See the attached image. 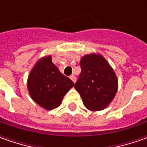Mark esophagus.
<instances>
[{"label": "esophagus", "instance_id": "obj_1", "mask_svg": "<svg viewBox=\"0 0 147 147\" xmlns=\"http://www.w3.org/2000/svg\"><path fill=\"white\" fill-rule=\"evenodd\" d=\"M70 79L74 82H76V77H75V75H74V74H73V75H71Z\"/></svg>", "mask_w": 147, "mask_h": 147}]
</instances>
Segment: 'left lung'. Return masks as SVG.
I'll use <instances>...</instances> for the list:
<instances>
[{
    "label": "left lung",
    "instance_id": "8db88e82",
    "mask_svg": "<svg viewBox=\"0 0 147 147\" xmlns=\"http://www.w3.org/2000/svg\"><path fill=\"white\" fill-rule=\"evenodd\" d=\"M81 74L74 84L84 106L92 111L106 108L115 96L118 78L108 61L101 55H85L80 60Z\"/></svg>",
    "mask_w": 147,
    "mask_h": 147
}]
</instances>
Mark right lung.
<instances>
[{"label":"right lung","mask_w":147,"mask_h":147,"mask_svg":"<svg viewBox=\"0 0 147 147\" xmlns=\"http://www.w3.org/2000/svg\"><path fill=\"white\" fill-rule=\"evenodd\" d=\"M31 98L45 110L58 107L65 95L74 87V82L62 74L51 61V55L38 59L28 78Z\"/></svg>","instance_id":"add662e5"}]
</instances>
